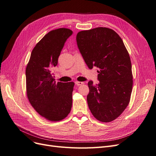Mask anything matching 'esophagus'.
I'll list each match as a JSON object with an SVG mask.
<instances>
[{
    "label": "esophagus",
    "mask_w": 156,
    "mask_h": 156,
    "mask_svg": "<svg viewBox=\"0 0 156 156\" xmlns=\"http://www.w3.org/2000/svg\"><path fill=\"white\" fill-rule=\"evenodd\" d=\"M75 83H76V84L77 86H80V85H82V84H84L83 82H79V81H76Z\"/></svg>",
    "instance_id": "obj_1"
}]
</instances>
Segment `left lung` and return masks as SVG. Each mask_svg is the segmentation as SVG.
Here are the masks:
<instances>
[{
	"label": "left lung",
	"mask_w": 156,
	"mask_h": 156,
	"mask_svg": "<svg viewBox=\"0 0 156 156\" xmlns=\"http://www.w3.org/2000/svg\"><path fill=\"white\" fill-rule=\"evenodd\" d=\"M76 40L87 66L90 69L93 66L98 68V84L88 82L87 102L90 110L99 121H113L126 109L131 95L129 54L120 36L107 27L80 31Z\"/></svg>",
	"instance_id": "left-lung-1"
}]
</instances>
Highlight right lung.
Here are the masks:
<instances>
[{"label":"right lung","instance_id":"right-lung-1","mask_svg":"<svg viewBox=\"0 0 156 156\" xmlns=\"http://www.w3.org/2000/svg\"><path fill=\"white\" fill-rule=\"evenodd\" d=\"M69 29L50 31L36 45L26 67V90L33 108L49 121H60L70 113L74 83H55L53 68L66 40L72 34Z\"/></svg>","mask_w":156,"mask_h":156}]
</instances>
